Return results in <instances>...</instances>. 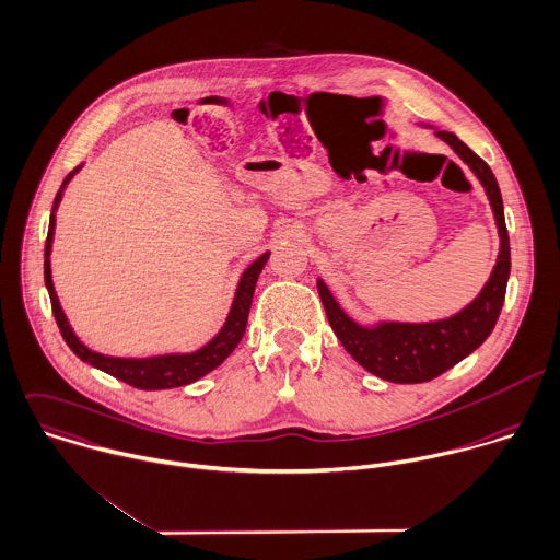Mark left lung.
<instances>
[{
	"label": "left lung",
	"mask_w": 560,
	"mask_h": 560,
	"mask_svg": "<svg viewBox=\"0 0 560 560\" xmlns=\"http://www.w3.org/2000/svg\"><path fill=\"white\" fill-rule=\"evenodd\" d=\"M436 137L443 139L480 180V185L487 190L498 223V262L478 298L456 315L439 322H380L375 326H361L339 306L326 282L322 278L317 280L319 298L326 308L328 322L343 348L361 368L382 380L397 384L428 382L452 370L456 363L478 350L498 324L511 273V245L504 221V203L491 167L478 154H474L456 135L436 130Z\"/></svg>",
	"instance_id": "left-lung-1"
}]
</instances>
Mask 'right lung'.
Returning <instances> with one entry per match:
<instances>
[{
	"instance_id": "1",
	"label": "right lung",
	"mask_w": 560,
	"mask_h": 560,
	"mask_svg": "<svg viewBox=\"0 0 560 560\" xmlns=\"http://www.w3.org/2000/svg\"><path fill=\"white\" fill-rule=\"evenodd\" d=\"M82 170V165H78L65 180L62 187L56 192L54 199V208L49 214V230H47V241H45V287L51 300V311L56 317V324L60 328V335L65 339V343L71 348V352L89 363L91 368H97L102 372L110 373L113 377L135 386V388H143V390H161V388H174V386H185L195 380H199L201 375L217 370L238 346V341L245 335V326H247V315H249V306H252V298H254V289L258 282V276L265 267V262L269 260V252H265L262 256H258L243 273L241 280L236 284V293L228 313V319L223 324V328L199 350L188 352V354H161V357H148V359H119V357H106L100 352L89 350L73 332V328L69 326L54 282H51V265H49V254H51V241H54V228H56V208L62 199V190L69 185V180Z\"/></svg>"
}]
</instances>
